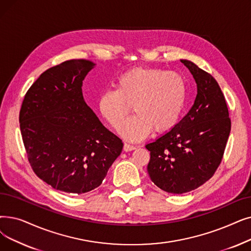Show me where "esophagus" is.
Masks as SVG:
<instances>
[{"instance_id":"obj_1","label":"esophagus","mask_w":251,"mask_h":251,"mask_svg":"<svg viewBox=\"0 0 251 251\" xmlns=\"http://www.w3.org/2000/svg\"><path fill=\"white\" fill-rule=\"evenodd\" d=\"M135 149H136L135 146H132V145L127 144V143H125L124 146H123V150H124L125 151H133V150H135Z\"/></svg>"}]
</instances>
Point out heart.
I'll list each match as a JSON object with an SVG mask.
<instances>
[{
    "mask_svg": "<svg viewBox=\"0 0 251 251\" xmlns=\"http://www.w3.org/2000/svg\"><path fill=\"white\" fill-rule=\"evenodd\" d=\"M188 83L177 72L157 68H135L121 74L115 89L104 90L99 100L102 118L118 128L131 104L136 112L120 128V133L130 140L147 136L151 129L165 132L178 122L187 101Z\"/></svg>",
    "mask_w": 251,
    "mask_h": 251,
    "instance_id": "b5f03b06",
    "label": "heart"
}]
</instances>
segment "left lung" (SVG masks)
<instances>
[{
	"mask_svg": "<svg viewBox=\"0 0 251 251\" xmlns=\"http://www.w3.org/2000/svg\"><path fill=\"white\" fill-rule=\"evenodd\" d=\"M180 61L197 83L195 102L169 132L146 146L151 151L148 173L151 181L172 194L197 189L213 176L231 131V119L219 83L192 61Z\"/></svg>",
	"mask_w": 251,
	"mask_h": 251,
	"instance_id": "8db88e82",
	"label": "left lung"
}]
</instances>
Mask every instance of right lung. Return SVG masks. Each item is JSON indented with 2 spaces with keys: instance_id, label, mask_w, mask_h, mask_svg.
Returning <instances> with one entry per match:
<instances>
[{
  "instance_id": "add662e5",
  "label": "right lung",
  "mask_w": 251,
  "mask_h": 251,
  "mask_svg": "<svg viewBox=\"0 0 251 251\" xmlns=\"http://www.w3.org/2000/svg\"><path fill=\"white\" fill-rule=\"evenodd\" d=\"M93 67L89 60L71 59L48 69L30 86L19 112L32 170L69 194L100 187L123 149L84 100L83 80Z\"/></svg>"
}]
</instances>
